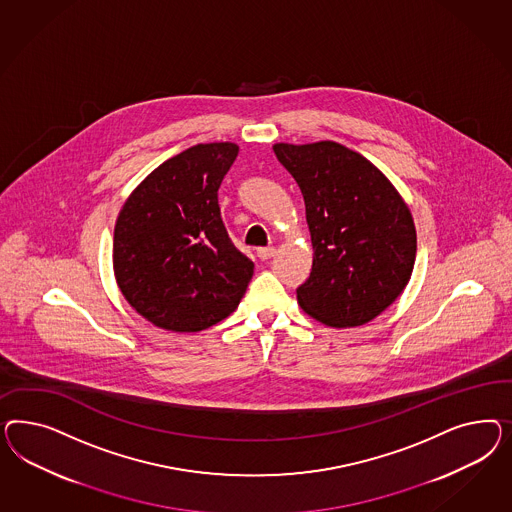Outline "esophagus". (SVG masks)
Returning a JSON list of instances; mask_svg holds the SVG:
<instances>
[{"label": "esophagus", "mask_w": 512, "mask_h": 512, "mask_svg": "<svg viewBox=\"0 0 512 512\" xmlns=\"http://www.w3.org/2000/svg\"><path fill=\"white\" fill-rule=\"evenodd\" d=\"M274 253H276V248H274V246L257 249V257H259V259H263V261H266V259H272V257H274Z\"/></svg>", "instance_id": "1"}]
</instances>
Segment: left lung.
<instances>
[{
    "label": "left lung",
    "instance_id": "8db88e82",
    "mask_svg": "<svg viewBox=\"0 0 512 512\" xmlns=\"http://www.w3.org/2000/svg\"><path fill=\"white\" fill-rule=\"evenodd\" d=\"M306 202L313 264L296 289L300 308L328 326H360L402 295L417 231L387 176L338 142L274 144Z\"/></svg>",
    "mask_w": 512,
    "mask_h": 512
}]
</instances>
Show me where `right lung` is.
Instances as JSON below:
<instances>
[{
  "instance_id": "right-lung-1",
  "label": "right lung",
  "mask_w": 512,
  "mask_h": 512,
  "mask_svg": "<svg viewBox=\"0 0 512 512\" xmlns=\"http://www.w3.org/2000/svg\"><path fill=\"white\" fill-rule=\"evenodd\" d=\"M238 155L233 142L197 144L150 172L114 227V276L152 325L199 332L229 317L253 276L223 225L217 189Z\"/></svg>"
}]
</instances>
